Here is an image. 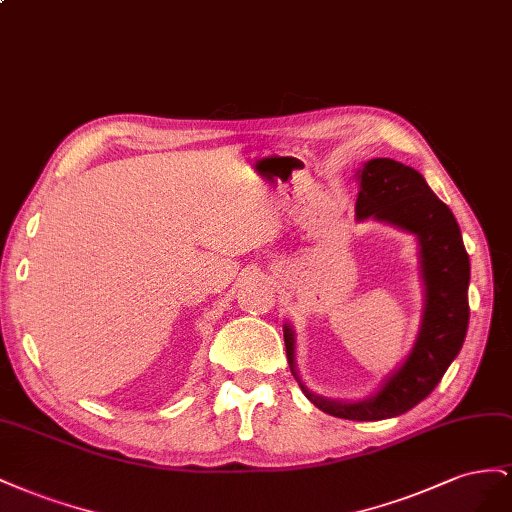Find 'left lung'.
Listing matches in <instances>:
<instances>
[{"mask_svg": "<svg viewBox=\"0 0 512 512\" xmlns=\"http://www.w3.org/2000/svg\"><path fill=\"white\" fill-rule=\"evenodd\" d=\"M360 184L356 221L386 223L412 233L418 242L422 281V317L410 354L388 373L369 397L339 401L306 388L296 367V330L285 321L283 337L291 375L315 407L345 420H384L412 410L440 384L450 362L461 352L470 304V257L450 208L440 201L422 175L392 158H373L356 171Z\"/></svg>", "mask_w": 512, "mask_h": 512, "instance_id": "left-lung-1", "label": "left lung"}]
</instances>
